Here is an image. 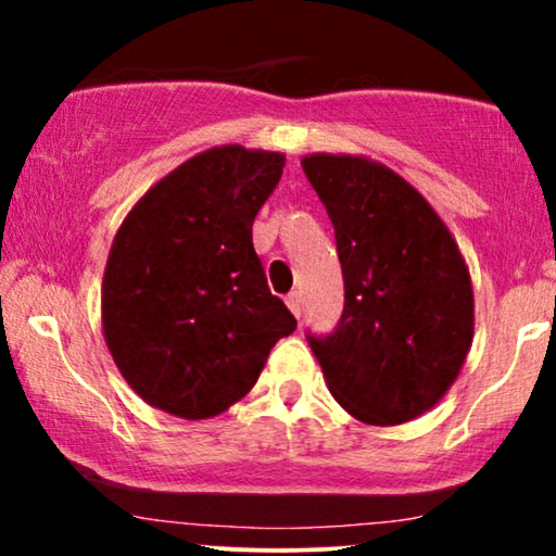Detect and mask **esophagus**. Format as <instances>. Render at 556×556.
<instances>
[{
	"instance_id": "1",
	"label": "esophagus",
	"mask_w": 556,
	"mask_h": 556,
	"mask_svg": "<svg viewBox=\"0 0 556 556\" xmlns=\"http://www.w3.org/2000/svg\"><path fill=\"white\" fill-rule=\"evenodd\" d=\"M287 305H290L292 314H295V316L300 318V314H303V295H300L298 290L290 292V295H287Z\"/></svg>"
}]
</instances>
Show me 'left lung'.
<instances>
[{"label": "left lung", "mask_w": 556, "mask_h": 556, "mask_svg": "<svg viewBox=\"0 0 556 556\" xmlns=\"http://www.w3.org/2000/svg\"><path fill=\"white\" fill-rule=\"evenodd\" d=\"M342 264L344 308L305 334L327 387L363 424L418 418L455 384L473 342V285L460 248L410 182L366 156H305Z\"/></svg>", "instance_id": "left-lung-1"}]
</instances>
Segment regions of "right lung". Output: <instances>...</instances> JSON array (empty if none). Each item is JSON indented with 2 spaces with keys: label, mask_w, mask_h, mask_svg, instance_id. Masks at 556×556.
<instances>
[{
  "label": "right lung",
  "mask_w": 556,
  "mask_h": 556,
  "mask_svg": "<svg viewBox=\"0 0 556 556\" xmlns=\"http://www.w3.org/2000/svg\"><path fill=\"white\" fill-rule=\"evenodd\" d=\"M282 167L277 151L208 149L159 180L117 229L101 287L104 340L159 410L219 416L295 331L253 248V219Z\"/></svg>",
  "instance_id": "right-lung-1"
}]
</instances>
